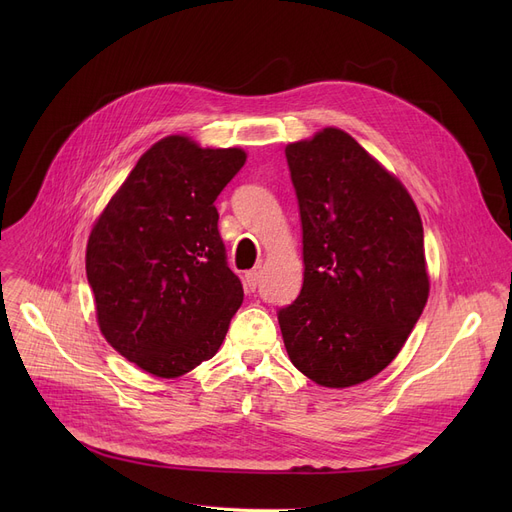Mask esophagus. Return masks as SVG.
Listing matches in <instances>:
<instances>
[{"instance_id": "34e87169", "label": "esophagus", "mask_w": 512, "mask_h": 512, "mask_svg": "<svg viewBox=\"0 0 512 512\" xmlns=\"http://www.w3.org/2000/svg\"><path fill=\"white\" fill-rule=\"evenodd\" d=\"M259 278H261V270H259V267H255V270H251V272L245 274V284L249 286V290H255V288H257Z\"/></svg>"}]
</instances>
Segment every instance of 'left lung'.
<instances>
[{
    "mask_svg": "<svg viewBox=\"0 0 512 512\" xmlns=\"http://www.w3.org/2000/svg\"><path fill=\"white\" fill-rule=\"evenodd\" d=\"M286 161L305 263L301 294L278 311L286 353L319 386L367 382L400 353L427 303L419 211L340 128L290 143Z\"/></svg>",
    "mask_w": 512,
    "mask_h": 512,
    "instance_id": "1",
    "label": "left lung"
}]
</instances>
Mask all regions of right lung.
Here are the masks:
<instances>
[{
    "label": "right lung",
    "mask_w": 512,
    "mask_h": 512,
    "mask_svg": "<svg viewBox=\"0 0 512 512\" xmlns=\"http://www.w3.org/2000/svg\"><path fill=\"white\" fill-rule=\"evenodd\" d=\"M245 161L242 149L172 134L141 155L91 230L99 330L155 378H178L218 353L245 297L215 209Z\"/></svg>",
    "instance_id": "1"
}]
</instances>
